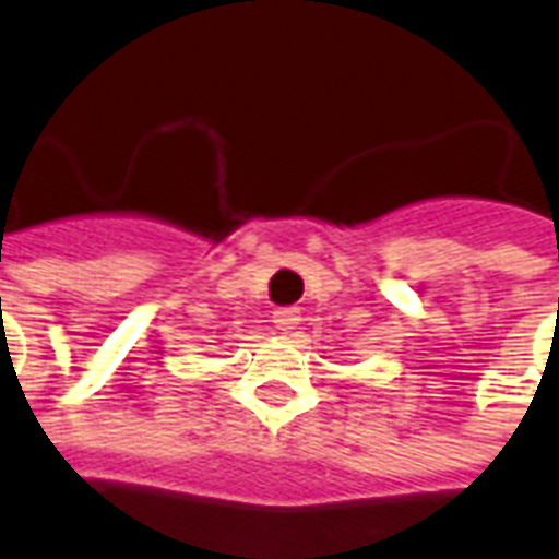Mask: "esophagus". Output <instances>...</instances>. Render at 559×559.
I'll use <instances>...</instances> for the list:
<instances>
[{
    "label": "esophagus",
    "mask_w": 559,
    "mask_h": 559,
    "mask_svg": "<svg viewBox=\"0 0 559 559\" xmlns=\"http://www.w3.org/2000/svg\"><path fill=\"white\" fill-rule=\"evenodd\" d=\"M300 308H280V311H274V323L283 334H292L300 325Z\"/></svg>",
    "instance_id": "34e87169"
}]
</instances>
